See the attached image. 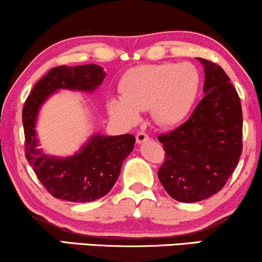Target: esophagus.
Masks as SVG:
<instances>
[{"mask_svg":"<svg viewBox=\"0 0 262 262\" xmlns=\"http://www.w3.org/2000/svg\"><path fill=\"white\" fill-rule=\"evenodd\" d=\"M135 138H137L138 144H143V143H145V141L149 140V135H147L146 133H144V132H139Z\"/></svg>","mask_w":262,"mask_h":262,"instance_id":"1","label":"esophagus"}]
</instances>
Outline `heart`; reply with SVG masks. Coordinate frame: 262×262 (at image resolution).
Here are the masks:
<instances>
[{
    "label": "heart",
    "instance_id": "b5f03b06",
    "mask_svg": "<svg viewBox=\"0 0 262 262\" xmlns=\"http://www.w3.org/2000/svg\"><path fill=\"white\" fill-rule=\"evenodd\" d=\"M121 89L123 96L108 101L113 117L133 124L139 111L151 107L157 121L173 125L190 112L199 90V74L189 63L139 66L124 75Z\"/></svg>",
    "mask_w": 262,
    "mask_h": 262
}]
</instances>
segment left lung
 I'll use <instances>...</instances> for the list:
<instances>
[{
	"label": "left lung",
	"mask_w": 262,
	"mask_h": 262,
	"mask_svg": "<svg viewBox=\"0 0 262 262\" xmlns=\"http://www.w3.org/2000/svg\"><path fill=\"white\" fill-rule=\"evenodd\" d=\"M204 66L203 100L185 123L157 137L165 149L159 179L173 199L196 203L225 187L243 150V113L237 90L216 63Z\"/></svg>",
	"instance_id": "1"
}]
</instances>
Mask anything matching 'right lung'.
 Wrapping results in <instances>:
<instances>
[{"label":"right lung","mask_w":262,"mask_h":262,"mask_svg":"<svg viewBox=\"0 0 262 262\" xmlns=\"http://www.w3.org/2000/svg\"><path fill=\"white\" fill-rule=\"evenodd\" d=\"M106 73L97 64L52 68L34 85L23 107L25 157L36 177L52 196L73 203H90L111 190L122 163L134 149L133 134L117 137L95 134L71 157L47 156L37 149L36 118L40 107L52 93L69 89L93 93Z\"/></svg>","instance_id":"1"}]
</instances>
